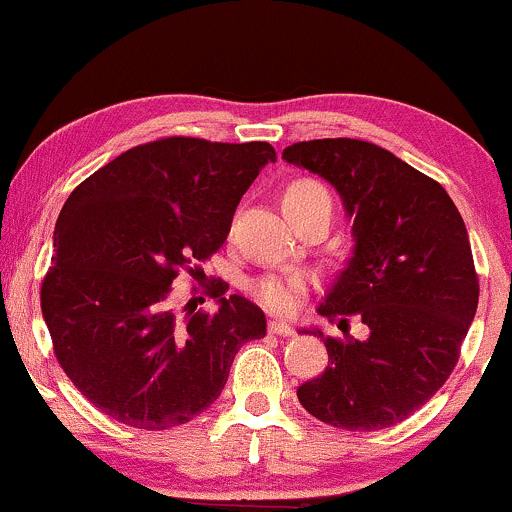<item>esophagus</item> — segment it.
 Listing matches in <instances>:
<instances>
[{
	"instance_id": "34e87169",
	"label": "esophagus",
	"mask_w": 512,
	"mask_h": 512,
	"mask_svg": "<svg viewBox=\"0 0 512 512\" xmlns=\"http://www.w3.org/2000/svg\"><path fill=\"white\" fill-rule=\"evenodd\" d=\"M269 332L276 337H293V327L284 320H269Z\"/></svg>"
}]
</instances>
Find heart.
<instances>
[{
    "label": "heart",
    "mask_w": 512,
    "mask_h": 512,
    "mask_svg": "<svg viewBox=\"0 0 512 512\" xmlns=\"http://www.w3.org/2000/svg\"><path fill=\"white\" fill-rule=\"evenodd\" d=\"M303 202H330V192L315 180H301L293 182L286 192V207ZM332 204V202H330ZM310 286V276L303 272H291V274H272L262 276L255 284V296L260 298L262 305H267L274 313H291L301 305L305 291Z\"/></svg>",
    "instance_id": "obj_1"
}]
</instances>
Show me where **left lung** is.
<instances>
[{
	"label": "left lung",
	"instance_id": "obj_1",
	"mask_svg": "<svg viewBox=\"0 0 512 512\" xmlns=\"http://www.w3.org/2000/svg\"><path fill=\"white\" fill-rule=\"evenodd\" d=\"M286 163L337 190L354 248L317 313L366 340L325 337L330 366L298 387L315 419L346 431L390 428L424 407L455 368L479 303L464 221L448 192L402 158L361 139H315L284 149Z\"/></svg>",
	"mask_w": 512,
	"mask_h": 512
}]
</instances>
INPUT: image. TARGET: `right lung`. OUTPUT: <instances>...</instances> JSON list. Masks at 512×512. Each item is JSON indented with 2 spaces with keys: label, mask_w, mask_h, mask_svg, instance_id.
Returning <instances> with one entry per match:
<instances>
[{
  "label": "right lung",
  "mask_w": 512,
  "mask_h": 512,
  "mask_svg": "<svg viewBox=\"0 0 512 512\" xmlns=\"http://www.w3.org/2000/svg\"><path fill=\"white\" fill-rule=\"evenodd\" d=\"M276 154L267 142L168 137L134 146L69 195L40 289L64 373L93 407L132 428L187 424L221 395L238 349L267 334L248 298L180 315L170 284L226 243L248 187Z\"/></svg>",
  "instance_id": "add662e5"
}]
</instances>
